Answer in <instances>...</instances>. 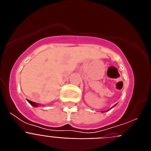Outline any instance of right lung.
<instances>
[{
	"instance_id": "add662e5",
	"label": "right lung",
	"mask_w": 151,
	"mask_h": 151,
	"mask_svg": "<svg viewBox=\"0 0 151 151\" xmlns=\"http://www.w3.org/2000/svg\"><path fill=\"white\" fill-rule=\"evenodd\" d=\"M27 101H29V104H30L31 105H32L33 106H38V104H37V103L33 102V101H29V100H27Z\"/></svg>"
}]
</instances>
